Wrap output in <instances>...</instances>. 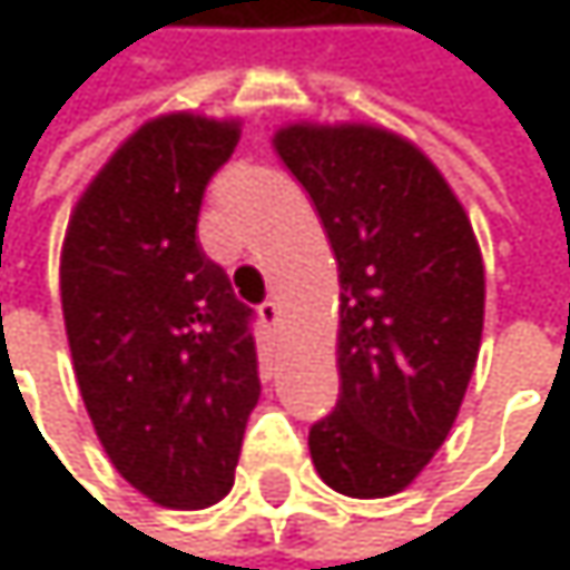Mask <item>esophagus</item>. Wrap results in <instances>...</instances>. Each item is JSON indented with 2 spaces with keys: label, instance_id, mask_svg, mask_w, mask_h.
I'll list each match as a JSON object with an SVG mask.
<instances>
[{
  "label": "esophagus",
  "instance_id": "esophagus-1",
  "mask_svg": "<svg viewBox=\"0 0 570 570\" xmlns=\"http://www.w3.org/2000/svg\"><path fill=\"white\" fill-rule=\"evenodd\" d=\"M261 320L267 323V330H274V333H277V326H281V303L267 299V303L261 306Z\"/></svg>",
  "mask_w": 570,
  "mask_h": 570
}]
</instances>
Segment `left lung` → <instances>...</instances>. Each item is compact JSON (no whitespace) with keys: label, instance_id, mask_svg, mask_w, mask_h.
Wrapping results in <instances>:
<instances>
[{"label":"left lung","instance_id":"left-lung-1","mask_svg":"<svg viewBox=\"0 0 570 570\" xmlns=\"http://www.w3.org/2000/svg\"><path fill=\"white\" fill-rule=\"evenodd\" d=\"M274 151L340 271V402L309 429V455L333 492L390 499L442 449L475 373L482 250L442 171L390 128L293 121Z\"/></svg>","mask_w":570,"mask_h":570}]
</instances>
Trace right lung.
Instances as JSON below:
<instances>
[{
    "mask_svg": "<svg viewBox=\"0 0 570 570\" xmlns=\"http://www.w3.org/2000/svg\"><path fill=\"white\" fill-rule=\"evenodd\" d=\"M237 118L171 111L128 135L61 240V316L78 393L118 475L174 512L234 489L261 399L250 309L197 244L200 197Z\"/></svg>",
    "mask_w": 570,
    "mask_h": 570,
    "instance_id": "1",
    "label": "right lung"
}]
</instances>
